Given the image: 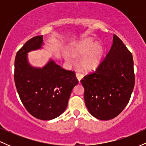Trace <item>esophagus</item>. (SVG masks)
Listing matches in <instances>:
<instances>
[{
    "mask_svg": "<svg viewBox=\"0 0 146 146\" xmlns=\"http://www.w3.org/2000/svg\"><path fill=\"white\" fill-rule=\"evenodd\" d=\"M76 78H77V79H78V81L80 82V80H81L82 79L83 77H82V75L80 74V73H76Z\"/></svg>",
    "mask_w": 146,
    "mask_h": 146,
    "instance_id": "esophagus-1",
    "label": "esophagus"
}]
</instances>
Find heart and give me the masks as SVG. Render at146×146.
Here are the masks:
<instances>
[{
  "label": "heart",
  "mask_w": 146,
  "mask_h": 146,
  "mask_svg": "<svg viewBox=\"0 0 146 146\" xmlns=\"http://www.w3.org/2000/svg\"><path fill=\"white\" fill-rule=\"evenodd\" d=\"M104 55V48L101 43L97 42L93 39L88 38L82 40L71 49V56L79 62L80 68L84 72H90L96 70L101 64ZM71 57L65 53L64 58L71 62Z\"/></svg>",
  "instance_id": "1"
}]
</instances>
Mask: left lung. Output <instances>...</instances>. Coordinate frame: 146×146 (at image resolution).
<instances>
[{
	"mask_svg": "<svg viewBox=\"0 0 146 146\" xmlns=\"http://www.w3.org/2000/svg\"><path fill=\"white\" fill-rule=\"evenodd\" d=\"M80 82L87 109L95 118L112 119L124 109L135 86L134 62L132 53L116 35L100 66Z\"/></svg>",
	"mask_w": 146,
	"mask_h": 146,
	"instance_id": "obj_1",
	"label": "left lung"
}]
</instances>
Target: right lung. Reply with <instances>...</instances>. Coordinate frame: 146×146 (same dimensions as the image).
Returning a JSON list of instances; mask_svg holds the SVG:
<instances>
[{
	"label": "right lung",
	"instance_id": "1",
	"mask_svg": "<svg viewBox=\"0 0 146 146\" xmlns=\"http://www.w3.org/2000/svg\"><path fill=\"white\" fill-rule=\"evenodd\" d=\"M43 36L33 37L16 53L14 81L22 103L38 119L51 120L66 110L72 90L78 84L74 71H66L50 59L42 68L31 66L30 51L40 49Z\"/></svg>",
	"mask_w": 146,
	"mask_h": 146
}]
</instances>
